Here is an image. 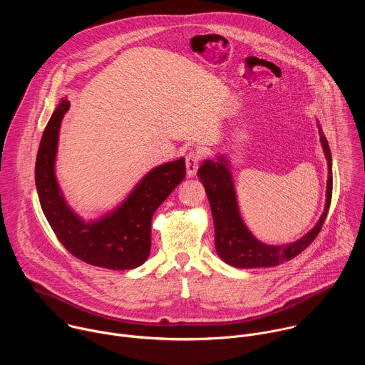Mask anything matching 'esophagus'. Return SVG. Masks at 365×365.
Here are the masks:
<instances>
[{
  "instance_id": "34e87169",
  "label": "esophagus",
  "mask_w": 365,
  "mask_h": 365,
  "mask_svg": "<svg viewBox=\"0 0 365 365\" xmlns=\"http://www.w3.org/2000/svg\"><path fill=\"white\" fill-rule=\"evenodd\" d=\"M202 160V153L199 151H189L186 154V172H187V176H195L196 175V170L199 168V163Z\"/></svg>"
}]
</instances>
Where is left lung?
<instances>
[{
	"instance_id": "8db88e82",
	"label": "left lung",
	"mask_w": 365,
	"mask_h": 365,
	"mask_svg": "<svg viewBox=\"0 0 365 365\" xmlns=\"http://www.w3.org/2000/svg\"><path fill=\"white\" fill-rule=\"evenodd\" d=\"M321 141L327 154L329 166L328 175V189H327V205L325 211L318 221L317 227L307 232L303 238L287 245H266L255 240L251 232L245 228L241 221L238 205L235 197V190L232 185V178L227 169L225 159L217 163L205 162L199 170L197 176L202 180L207 199L211 203L215 225V250L221 259L230 266L238 269H257V267H274L299 255L304 248H307L322 230L327 220L331 199H332V158L331 150L319 128Z\"/></svg>"
}]
</instances>
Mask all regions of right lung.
I'll return each mask as SVG.
<instances>
[{"label": "right lung", "mask_w": 365, "mask_h": 365, "mask_svg": "<svg viewBox=\"0 0 365 365\" xmlns=\"http://www.w3.org/2000/svg\"><path fill=\"white\" fill-rule=\"evenodd\" d=\"M68 110L69 102L63 99L50 117L37 151L36 186L43 214L73 257L110 270L135 269L150 255L154 211L186 175L185 159L153 169L117 211L85 222L69 210L55 178L58 135Z\"/></svg>", "instance_id": "1"}]
</instances>
